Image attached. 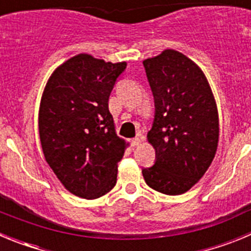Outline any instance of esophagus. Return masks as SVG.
Returning a JSON list of instances; mask_svg holds the SVG:
<instances>
[{"label":"esophagus","instance_id":"34e87169","mask_svg":"<svg viewBox=\"0 0 251 251\" xmlns=\"http://www.w3.org/2000/svg\"><path fill=\"white\" fill-rule=\"evenodd\" d=\"M142 143V138L141 137H136V138L132 139V146L133 147H137V146H139Z\"/></svg>","mask_w":251,"mask_h":251}]
</instances>
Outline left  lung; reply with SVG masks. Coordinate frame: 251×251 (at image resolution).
<instances>
[{
    "label": "left lung",
    "mask_w": 251,
    "mask_h": 251,
    "mask_svg": "<svg viewBox=\"0 0 251 251\" xmlns=\"http://www.w3.org/2000/svg\"><path fill=\"white\" fill-rule=\"evenodd\" d=\"M143 65L156 103L147 141L157 159L142 174L153 190L182 195L202 178L216 154V100L205 73L179 51L163 50Z\"/></svg>",
    "instance_id": "left-lung-1"
}]
</instances>
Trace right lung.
I'll return each mask as SVG.
<instances>
[{"instance_id": "obj_1", "label": "right lung", "mask_w": 251, "mask_h": 251, "mask_svg": "<svg viewBox=\"0 0 251 251\" xmlns=\"http://www.w3.org/2000/svg\"><path fill=\"white\" fill-rule=\"evenodd\" d=\"M127 66L90 54L64 61L49 77L39 109L48 165L70 194L94 200L115 186L118 162L129 143L119 138L109 95Z\"/></svg>"}]
</instances>
